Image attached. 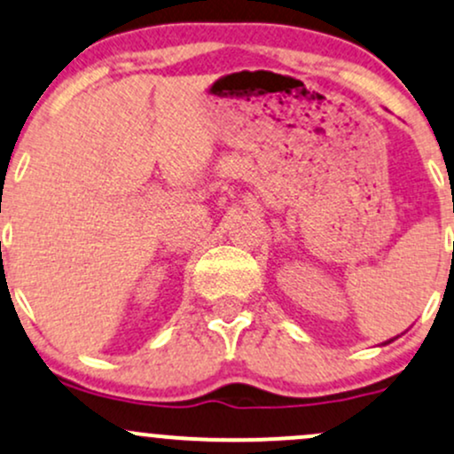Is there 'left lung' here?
Here are the masks:
<instances>
[{
	"instance_id": "1",
	"label": "left lung",
	"mask_w": 454,
	"mask_h": 454,
	"mask_svg": "<svg viewBox=\"0 0 454 454\" xmlns=\"http://www.w3.org/2000/svg\"><path fill=\"white\" fill-rule=\"evenodd\" d=\"M396 339V337H395ZM395 339H390V340H386V343H381V345H388V343H392V340H395Z\"/></svg>"
}]
</instances>
